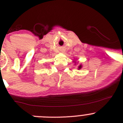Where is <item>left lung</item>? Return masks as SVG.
<instances>
[{
  "instance_id": "left-lung-1",
  "label": "left lung",
  "mask_w": 123,
  "mask_h": 123,
  "mask_svg": "<svg viewBox=\"0 0 123 123\" xmlns=\"http://www.w3.org/2000/svg\"><path fill=\"white\" fill-rule=\"evenodd\" d=\"M81 67H82V65H80L79 66V67H78L79 69H80L81 68Z\"/></svg>"
}]
</instances>
